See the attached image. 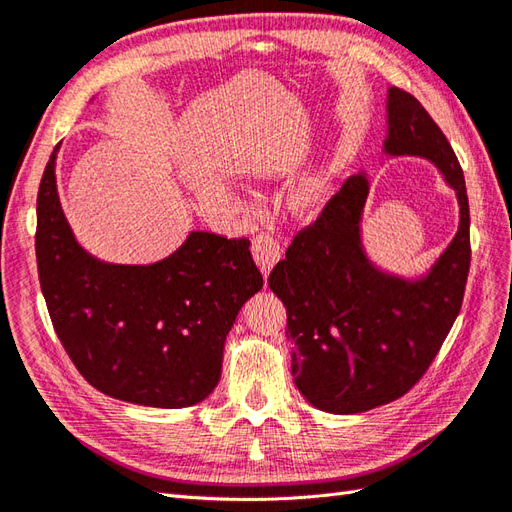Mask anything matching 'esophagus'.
<instances>
[{"label": "esophagus", "instance_id": "esophagus-1", "mask_svg": "<svg viewBox=\"0 0 512 512\" xmlns=\"http://www.w3.org/2000/svg\"><path fill=\"white\" fill-rule=\"evenodd\" d=\"M252 252L256 258V265L267 278L271 274V269H274L278 260L282 258V245L278 243V238L271 234H258L252 243Z\"/></svg>", "mask_w": 512, "mask_h": 512}]
</instances>
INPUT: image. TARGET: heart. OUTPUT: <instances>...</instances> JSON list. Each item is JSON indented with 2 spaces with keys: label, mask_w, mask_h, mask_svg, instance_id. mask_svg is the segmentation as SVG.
<instances>
[{
  "label": "heart",
  "mask_w": 512,
  "mask_h": 512,
  "mask_svg": "<svg viewBox=\"0 0 512 512\" xmlns=\"http://www.w3.org/2000/svg\"><path fill=\"white\" fill-rule=\"evenodd\" d=\"M326 192V179L322 175H309L295 188V203L304 210H315L326 201Z\"/></svg>",
  "instance_id": "1"
}]
</instances>
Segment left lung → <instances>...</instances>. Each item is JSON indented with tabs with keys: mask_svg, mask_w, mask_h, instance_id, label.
Here are the masks:
<instances>
[{
	"mask_svg": "<svg viewBox=\"0 0 512 512\" xmlns=\"http://www.w3.org/2000/svg\"><path fill=\"white\" fill-rule=\"evenodd\" d=\"M383 162L434 164L458 201V230L420 274L377 265L363 243L366 170L352 175L309 230L293 238L269 289L287 309L295 388L328 414H361L399 399L423 377L460 313L467 285L469 199L451 144L420 102L385 92Z\"/></svg>",
	"mask_w": 512,
	"mask_h": 512,
	"instance_id": "1",
	"label": "left lung"
}]
</instances>
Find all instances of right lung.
<instances>
[{
	"instance_id": "obj_1",
	"label": "right lung",
	"mask_w": 512,
	"mask_h": 512,
	"mask_svg": "<svg viewBox=\"0 0 512 512\" xmlns=\"http://www.w3.org/2000/svg\"><path fill=\"white\" fill-rule=\"evenodd\" d=\"M56 155L37 197V265L67 355L111 399L179 410L221 379L225 337L263 289L249 241L192 230L151 265L100 260L76 241L56 188Z\"/></svg>"
}]
</instances>
